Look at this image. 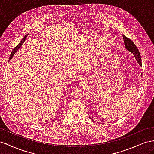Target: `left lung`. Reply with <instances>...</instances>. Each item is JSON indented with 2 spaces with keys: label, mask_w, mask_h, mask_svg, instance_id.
I'll use <instances>...</instances> for the list:
<instances>
[{
  "label": "left lung",
  "mask_w": 154,
  "mask_h": 154,
  "mask_svg": "<svg viewBox=\"0 0 154 154\" xmlns=\"http://www.w3.org/2000/svg\"><path fill=\"white\" fill-rule=\"evenodd\" d=\"M122 36H123V41H124L125 45V47L127 49V50L130 51L131 53H132L135 57V58L136 59V60H137V63H139V64L142 66L141 57H140V53L137 49V46H135L134 42L131 41V39L127 38L126 36L124 35ZM142 75H143V74H142ZM91 120L94 121L93 119H91Z\"/></svg>",
  "instance_id": "left-lung-1"
}]
</instances>
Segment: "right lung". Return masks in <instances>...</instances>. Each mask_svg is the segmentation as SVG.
Listing matches in <instances>:
<instances>
[{
    "label": "right lung",
    "instance_id": "add662e5",
    "mask_svg": "<svg viewBox=\"0 0 154 154\" xmlns=\"http://www.w3.org/2000/svg\"><path fill=\"white\" fill-rule=\"evenodd\" d=\"M27 35H26V36H25L23 39H22V41H20V42L19 44V45H17L16 47H15V48H14V49L13 50V51H12V52H11V55H10V60L12 58V57L14 56V54H15V53L17 51V50H18L19 48L22 46V45H23V42H24V41L26 40V37H27Z\"/></svg>",
    "mask_w": 154,
    "mask_h": 154
}]
</instances>
